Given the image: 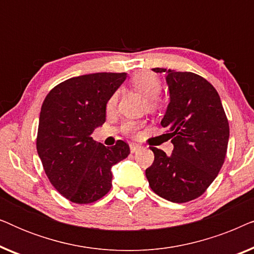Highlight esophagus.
<instances>
[{
	"mask_svg": "<svg viewBox=\"0 0 254 254\" xmlns=\"http://www.w3.org/2000/svg\"><path fill=\"white\" fill-rule=\"evenodd\" d=\"M142 149V147L140 144H137V143H130V152L131 154H134V152H137V151H140Z\"/></svg>",
	"mask_w": 254,
	"mask_h": 254,
	"instance_id": "34e87169",
	"label": "esophagus"
}]
</instances>
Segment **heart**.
Here are the masks:
<instances>
[{"label": "heart", "mask_w": 254, "mask_h": 254, "mask_svg": "<svg viewBox=\"0 0 254 254\" xmlns=\"http://www.w3.org/2000/svg\"><path fill=\"white\" fill-rule=\"evenodd\" d=\"M130 84L133 85L135 90L141 92L142 95L147 97V106L150 111H155L158 109L159 102L157 96L159 95L162 90L161 79L155 72L152 71H140L135 74L130 79ZM118 104V92H114L110 97L106 103V110L112 111ZM140 126V124L136 121H127L126 124L123 125V131L125 134H134Z\"/></svg>", "instance_id": "heart-1"}]
</instances>
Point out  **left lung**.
Listing matches in <instances>:
<instances>
[{
    "label": "left lung",
    "instance_id": "left-lung-1",
    "mask_svg": "<svg viewBox=\"0 0 254 254\" xmlns=\"http://www.w3.org/2000/svg\"><path fill=\"white\" fill-rule=\"evenodd\" d=\"M165 72L170 103L162 127L173 143L168 156L150 147L155 161L145 170L150 189L171 202L183 203L206 192L223 165L229 142V123L216 89L190 71L155 68Z\"/></svg>",
    "mask_w": 254,
    "mask_h": 254
}]
</instances>
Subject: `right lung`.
Instances as JSON below:
<instances>
[{
    "mask_svg": "<svg viewBox=\"0 0 254 254\" xmlns=\"http://www.w3.org/2000/svg\"><path fill=\"white\" fill-rule=\"evenodd\" d=\"M126 77V72L71 77L44 100L37 151L52 185L71 202L92 203L106 195L112 186L111 168L129 155L123 140L105 147L91 136L105 123L107 100Z\"/></svg>",
    "mask_w": 254,
    "mask_h": 254,
    "instance_id": "right-lung-1",
    "label": "right lung"
}]
</instances>
